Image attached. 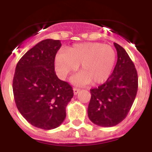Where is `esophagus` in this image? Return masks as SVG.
Segmentation results:
<instances>
[{"label":"esophagus","instance_id":"obj_1","mask_svg":"<svg viewBox=\"0 0 152 152\" xmlns=\"http://www.w3.org/2000/svg\"><path fill=\"white\" fill-rule=\"evenodd\" d=\"M73 91H74V94H75V95H77V94H78V93L80 92V90L78 89V88H74Z\"/></svg>","mask_w":152,"mask_h":152}]
</instances>
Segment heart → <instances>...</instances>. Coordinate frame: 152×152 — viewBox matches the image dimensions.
<instances>
[{
	"label": "heart",
	"mask_w": 152,
	"mask_h": 152,
	"mask_svg": "<svg viewBox=\"0 0 152 152\" xmlns=\"http://www.w3.org/2000/svg\"><path fill=\"white\" fill-rule=\"evenodd\" d=\"M116 52L112 47L100 42H85L74 45L59 52L56 56V69L58 77L66 78L78 69L72 81L77 85L105 82L112 75L116 64Z\"/></svg>",
	"instance_id": "heart-1"
}]
</instances>
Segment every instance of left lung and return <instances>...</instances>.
<instances>
[{"instance_id": "obj_1", "label": "left lung", "mask_w": 152, "mask_h": 152, "mask_svg": "<svg viewBox=\"0 0 152 152\" xmlns=\"http://www.w3.org/2000/svg\"><path fill=\"white\" fill-rule=\"evenodd\" d=\"M117 62L108 80L91 90L88 108L90 120L103 127L121 123L129 112L138 91V75L133 62L123 47L114 42Z\"/></svg>"}]
</instances>
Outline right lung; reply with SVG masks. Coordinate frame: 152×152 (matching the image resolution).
I'll use <instances>...</instances> for the list:
<instances>
[{"label": "right lung", "instance_id": "1", "mask_svg": "<svg viewBox=\"0 0 152 152\" xmlns=\"http://www.w3.org/2000/svg\"><path fill=\"white\" fill-rule=\"evenodd\" d=\"M60 40H42L18 61L13 80L16 105L35 127L53 129L66 117L68 103L74 96L72 86L55 72V58Z\"/></svg>", "mask_w": 152, "mask_h": 152}]
</instances>
